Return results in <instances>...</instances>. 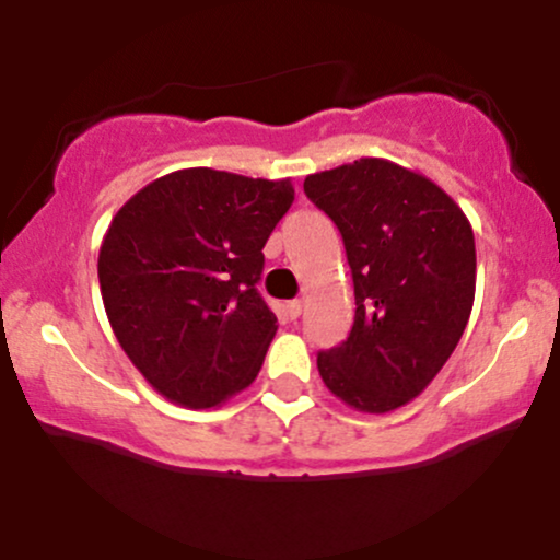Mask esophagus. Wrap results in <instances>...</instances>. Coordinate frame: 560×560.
Wrapping results in <instances>:
<instances>
[{
  "mask_svg": "<svg viewBox=\"0 0 560 560\" xmlns=\"http://www.w3.org/2000/svg\"><path fill=\"white\" fill-rule=\"evenodd\" d=\"M300 313H302V302L300 300H289L287 302V316L289 318H300Z\"/></svg>",
  "mask_w": 560,
  "mask_h": 560,
  "instance_id": "1",
  "label": "esophagus"
}]
</instances>
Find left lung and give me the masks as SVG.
I'll list each match as a JSON object with an SVG mask.
<instances>
[{
    "label": "left lung",
    "mask_w": 560,
    "mask_h": 560,
    "mask_svg": "<svg viewBox=\"0 0 560 560\" xmlns=\"http://www.w3.org/2000/svg\"><path fill=\"white\" fill-rule=\"evenodd\" d=\"M305 195L337 223L355 284V324L318 352V374L361 413L402 408L464 337L477 289L471 223L434 182L382 158L313 173Z\"/></svg>",
    "instance_id": "left-lung-1"
}]
</instances>
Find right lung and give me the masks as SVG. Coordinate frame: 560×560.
Here are the masks:
<instances>
[{"instance_id":"1","label":"right lung","mask_w":560,"mask_h":560,"mask_svg":"<svg viewBox=\"0 0 560 560\" xmlns=\"http://www.w3.org/2000/svg\"><path fill=\"white\" fill-rule=\"evenodd\" d=\"M292 199L289 178L184 168L115 213L96 262L102 302L126 355L171 402L215 408L258 376L279 326L255 284Z\"/></svg>"}]
</instances>
